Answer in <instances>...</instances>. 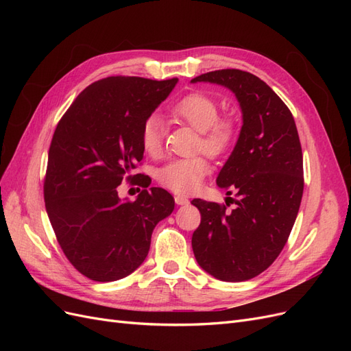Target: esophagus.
<instances>
[{
    "instance_id": "1",
    "label": "esophagus",
    "mask_w": 351,
    "mask_h": 351,
    "mask_svg": "<svg viewBox=\"0 0 351 351\" xmlns=\"http://www.w3.org/2000/svg\"><path fill=\"white\" fill-rule=\"evenodd\" d=\"M174 200H176L177 205H187L189 204V199L184 197V196H176Z\"/></svg>"
}]
</instances>
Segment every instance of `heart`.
Wrapping results in <instances>:
<instances>
[{"instance_id": "obj_1", "label": "heart", "mask_w": 351, "mask_h": 351, "mask_svg": "<svg viewBox=\"0 0 351 351\" xmlns=\"http://www.w3.org/2000/svg\"><path fill=\"white\" fill-rule=\"evenodd\" d=\"M219 107L214 98L205 93L192 92L178 99L169 115L183 121L199 132L197 149L210 156L226 154L237 137L234 120L218 117ZM164 127L156 115L147 117L141 129V145L143 151L156 156L162 147ZM209 164L204 156H190L173 159L158 171V182L174 193H193L200 187L204 178L209 174Z\"/></svg>"}]
</instances>
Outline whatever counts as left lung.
Instances as JSON below:
<instances>
[{
	"label": "left lung",
	"instance_id": "8db88e82",
	"mask_svg": "<svg viewBox=\"0 0 351 351\" xmlns=\"http://www.w3.org/2000/svg\"><path fill=\"white\" fill-rule=\"evenodd\" d=\"M226 86L240 104L239 141L217 184L232 192L226 205L193 199L200 226L192 237L197 263L215 278H254L278 258L303 196V154L293 114L267 83L252 73L224 69L192 79ZM237 204L228 210V200Z\"/></svg>",
	"mask_w": 351,
	"mask_h": 351
}]
</instances>
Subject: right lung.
Wrapping results in <instances>:
<instances>
[{
    "mask_svg": "<svg viewBox=\"0 0 351 351\" xmlns=\"http://www.w3.org/2000/svg\"><path fill=\"white\" fill-rule=\"evenodd\" d=\"M177 82L101 79L57 124L44 182L47 214L66 258L93 281H117L139 268L155 226L174 209L161 187L143 189L133 202H121L117 187L141 176L130 174L143 158L142 124Z\"/></svg>",
    "mask_w": 351,
    "mask_h": 351,
    "instance_id": "right-lung-1",
    "label": "right lung"
}]
</instances>
